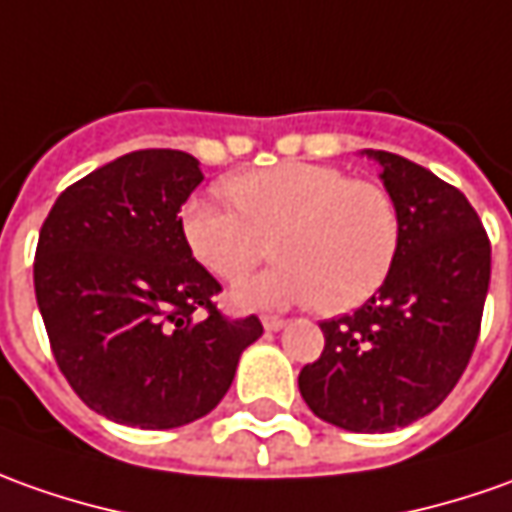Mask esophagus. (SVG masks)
Instances as JSON below:
<instances>
[{
  "label": "esophagus",
  "mask_w": 512,
  "mask_h": 512,
  "mask_svg": "<svg viewBox=\"0 0 512 512\" xmlns=\"http://www.w3.org/2000/svg\"><path fill=\"white\" fill-rule=\"evenodd\" d=\"M260 322H263V328H266V330H280L285 325L283 316H271V314L260 316Z\"/></svg>",
  "instance_id": "1"
}]
</instances>
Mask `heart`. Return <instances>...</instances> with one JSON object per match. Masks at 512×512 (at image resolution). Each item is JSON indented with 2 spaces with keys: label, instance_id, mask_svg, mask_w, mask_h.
<instances>
[{
  "label": "heart",
  "instance_id": "1",
  "mask_svg": "<svg viewBox=\"0 0 512 512\" xmlns=\"http://www.w3.org/2000/svg\"><path fill=\"white\" fill-rule=\"evenodd\" d=\"M232 201L193 198L184 241L215 277L238 283L269 255L280 263L235 291V302L283 308L314 302L353 311L387 283L401 249V210L384 184L316 162L243 170L221 184Z\"/></svg>",
  "mask_w": 512,
  "mask_h": 512
}]
</instances>
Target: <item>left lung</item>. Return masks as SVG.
Here are the masks:
<instances>
[{"label": "left lung", "instance_id": "8db88e82", "mask_svg": "<svg viewBox=\"0 0 512 512\" xmlns=\"http://www.w3.org/2000/svg\"><path fill=\"white\" fill-rule=\"evenodd\" d=\"M401 210L387 283L353 314L319 322L325 350L300 373L311 412L347 431H392L426 417L474 353L490 285V241L471 201L431 170L367 151Z\"/></svg>", "mask_w": 512, "mask_h": 512}]
</instances>
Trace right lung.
Returning a JSON list of instances; mask_svg holds the SVG:
<instances>
[{"label":"right lung","mask_w":512,"mask_h":512,"mask_svg":"<svg viewBox=\"0 0 512 512\" xmlns=\"http://www.w3.org/2000/svg\"><path fill=\"white\" fill-rule=\"evenodd\" d=\"M196 156L148 148L69 184L38 232L33 283L52 356L97 415L176 429L227 395L260 339L255 314L218 311L221 283L184 241Z\"/></svg>","instance_id":"right-lung-1"}]
</instances>
